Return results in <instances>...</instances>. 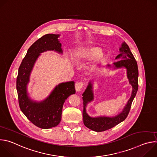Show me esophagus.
Wrapping results in <instances>:
<instances>
[{
  "instance_id": "obj_1",
  "label": "esophagus",
  "mask_w": 157,
  "mask_h": 157,
  "mask_svg": "<svg viewBox=\"0 0 157 157\" xmlns=\"http://www.w3.org/2000/svg\"><path fill=\"white\" fill-rule=\"evenodd\" d=\"M84 87V84L82 82H78L75 84V89L76 91H80Z\"/></svg>"
}]
</instances>
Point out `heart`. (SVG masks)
<instances>
[{"mask_svg": "<svg viewBox=\"0 0 157 157\" xmlns=\"http://www.w3.org/2000/svg\"><path fill=\"white\" fill-rule=\"evenodd\" d=\"M101 48L96 47H89L87 48H84L81 50L78 53L75 55V58L76 59H79L82 58H88L91 59L98 56L99 59H102L103 56L102 55H99L101 53Z\"/></svg>", "mask_w": 157, "mask_h": 157, "instance_id": "b5f03b06", "label": "heart"}]
</instances>
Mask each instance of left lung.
I'll return each instance as SVG.
<instances>
[{"label": "left lung", "mask_w": 157, "mask_h": 157, "mask_svg": "<svg viewBox=\"0 0 157 157\" xmlns=\"http://www.w3.org/2000/svg\"><path fill=\"white\" fill-rule=\"evenodd\" d=\"M120 52L121 53L116 57V59H120L121 60L114 63V64L116 68H121V67H125L127 68V77L129 79L130 84H131L133 88L132 96L128 101L127 104L124 107L122 113L117 116L114 117H90L86 113V106L87 103L90 102L93 99L92 84L91 82H89L87 87L82 94L84 107L82 111L83 122L86 127L96 132H103L109 130L124 121L127 118L129 113L132 101L138 91L139 70L137 63L128 44L125 41L122 44V47L120 48ZM109 66H110L109 65Z\"/></svg>", "instance_id": "obj_1"}]
</instances>
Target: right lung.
Here are the masks:
<instances>
[{
    "label": "right lung",
    "mask_w": 157,
    "mask_h": 157,
    "mask_svg": "<svg viewBox=\"0 0 157 157\" xmlns=\"http://www.w3.org/2000/svg\"><path fill=\"white\" fill-rule=\"evenodd\" d=\"M58 37V35L47 34L33 43L19 66L17 78L16 86L20 108L32 123L41 128H50L59 124L65 100L76 93L75 82L70 81L57 86L50 96L40 103L33 102L27 96V84L40 53L47 50L62 53L61 44Z\"/></svg>",
    "instance_id": "1"
}]
</instances>
